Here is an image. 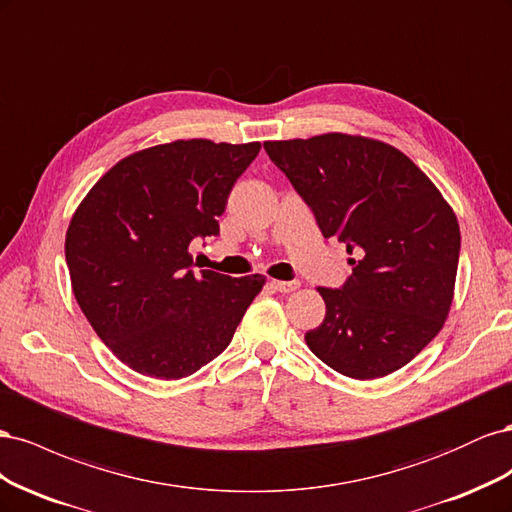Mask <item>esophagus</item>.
<instances>
[{
    "label": "esophagus",
    "mask_w": 512,
    "mask_h": 512,
    "mask_svg": "<svg viewBox=\"0 0 512 512\" xmlns=\"http://www.w3.org/2000/svg\"><path fill=\"white\" fill-rule=\"evenodd\" d=\"M271 286H273L277 292H294V290H297V288L301 286V282H282V280H273V282H271Z\"/></svg>",
    "instance_id": "1"
}]
</instances>
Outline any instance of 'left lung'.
Segmentation results:
<instances>
[{
    "label": "left lung",
    "instance_id": "obj_1",
    "mask_svg": "<svg viewBox=\"0 0 512 512\" xmlns=\"http://www.w3.org/2000/svg\"><path fill=\"white\" fill-rule=\"evenodd\" d=\"M324 237L346 243L344 288H318L327 314L305 342L352 380L408 365L444 327L459 265V222L404 151L361 134L265 141Z\"/></svg>",
    "mask_w": 512,
    "mask_h": 512
}]
</instances>
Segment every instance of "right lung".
Returning a JSON list of instances; mask_svg holds the SVG:
<instances>
[{"mask_svg":"<svg viewBox=\"0 0 512 512\" xmlns=\"http://www.w3.org/2000/svg\"><path fill=\"white\" fill-rule=\"evenodd\" d=\"M260 143L188 138L119 160L72 213L74 299L121 363L158 380L192 376L222 354L265 286L254 273L194 271L190 245L218 235L232 185Z\"/></svg>","mask_w":512,"mask_h":512,"instance_id":"add662e5","label":"right lung"}]
</instances>
